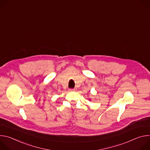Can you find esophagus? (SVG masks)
<instances>
[{"label":"esophagus","mask_w":150,"mask_h":150,"mask_svg":"<svg viewBox=\"0 0 150 150\" xmlns=\"http://www.w3.org/2000/svg\"><path fill=\"white\" fill-rule=\"evenodd\" d=\"M69 91H75V88L74 89V88H69Z\"/></svg>","instance_id":"esophagus-1"}]
</instances>
